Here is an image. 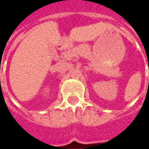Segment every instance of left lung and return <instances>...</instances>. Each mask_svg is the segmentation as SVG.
I'll return each mask as SVG.
<instances>
[{
    "label": "left lung",
    "mask_w": 149,
    "mask_h": 149,
    "mask_svg": "<svg viewBox=\"0 0 149 149\" xmlns=\"http://www.w3.org/2000/svg\"><path fill=\"white\" fill-rule=\"evenodd\" d=\"M148 68H149V67H148Z\"/></svg>",
    "instance_id": "8db88e82"
}]
</instances>
